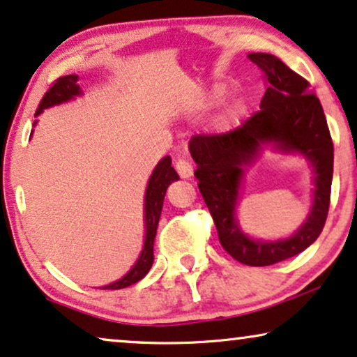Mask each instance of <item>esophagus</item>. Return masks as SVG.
<instances>
[{
  "instance_id": "esophagus-1",
  "label": "esophagus",
  "mask_w": 357,
  "mask_h": 357,
  "mask_svg": "<svg viewBox=\"0 0 357 357\" xmlns=\"http://www.w3.org/2000/svg\"><path fill=\"white\" fill-rule=\"evenodd\" d=\"M175 169H177V172L182 178H190L193 175V165L187 159H178L175 162Z\"/></svg>"
}]
</instances>
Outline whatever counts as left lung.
Segmentation results:
<instances>
[{"instance_id":"8db88e82","label":"left lung","mask_w":357,"mask_h":357,"mask_svg":"<svg viewBox=\"0 0 357 357\" xmlns=\"http://www.w3.org/2000/svg\"><path fill=\"white\" fill-rule=\"evenodd\" d=\"M248 58L268 79L260 110L229 133L193 136L188 149L198 165L195 177L224 250L243 265L268 266L304 252L320 236L330 206L333 143L309 82L270 53H250ZM265 147L304 155L314 174L310 216L291 238L281 241L252 239L235 218L245 169Z\"/></svg>"}]
</instances>
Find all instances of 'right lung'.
I'll return each mask as SVG.
<instances>
[{
	"label": "right lung",
	"mask_w": 357,
	"mask_h": 357,
	"mask_svg": "<svg viewBox=\"0 0 357 357\" xmlns=\"http://www.w3.org/2000/svg\"><path fill=\"white\" fill-rule=\"evenodd\" d=\"M82 91L77 86V75L63 76L60 79H56L50 89L47 91V94L43 96L40 100V105L36 112V116H38L45 109H50L53 105H60L63 102L73 100L76 96H81ZM37 125V120L33 121V126ZM32 135V133H31ZM175 180H178V174L175 172L172 167V159L169 155H165L159 160V164L155 165L153 174H151L148 187H146L144 195V245L141 250L138 260L135 261V265L131 266V270L126 273L123 278H120L119 281L110 282V284L102 286L104 289H123L148 275L154 261V238L155 232H158V224L160 218V211H162L164 197L167 192V187Z\"/></svg>",
	"instance_id": "add662e5"
}]
</instances>
